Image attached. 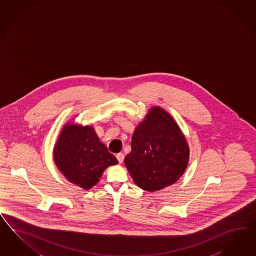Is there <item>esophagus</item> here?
I'll use <instances>...</instances> for the list:
<instances>
[{
    "label": "esophagus",
    "mask_w": 256,
    "mask_h": 256,
    "mask_svg": "<svg viewBox=\"0 0 256 256\" xmlns=\"http://www.w3.org/2000/svg\"><path fill=\"white\" fill-rule=\"evenodd\" d=\"M116 158H118V162L121 164V163H123V161H124V154H122V152H119L116 154Z\"/></svg>",
    "instance_id": "esophagus-1"
}]
</instances>
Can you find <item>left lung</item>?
Returning a JSON list of instances; mask_svg holds the SVG:
<instances>
[{
    "mask_svg": "<svg viewBox=\"0 0 256 256\" xmlns=\"http://www.w3.org/2000/svg\"><path fill=\"white\" fill-rule=\"evenodd\" d=\"M188 161L189 146L179 126L163 108L152 107L135 128L124 158L134 182L144 191H158L180 179Z\"/></svg>",
    "mask_w": 256,
    "mask_h": 256,
    "instance_id": "obj_1",
    "label": "left lung"
}]
</instances>
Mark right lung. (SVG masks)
Masks as SVG:
<instances>
[{"label": "right lung", "instance_id": "1", "mask_svg": "<svg viewBox=\"0 0 256 256\" xmlns=\"http://www.w3.org/2000/svg\"><path fill=\"white\" fill-rule=\"evenodd\" d=\"M53 158L65 178L84 190L97 184L108 166L118 164L91 126L74 123L63 126L54 146Z\"/></svg>", "mask_w": 256, "mask_h": 256}]
</instances>
